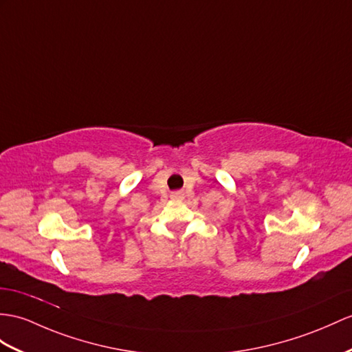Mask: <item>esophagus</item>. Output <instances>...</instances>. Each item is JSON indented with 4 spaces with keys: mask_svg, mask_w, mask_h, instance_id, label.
I'll use <instances>...</instances> for the list:
<instances>
[{
    "mask_svg": "<svg viewBox=\"0 0 352 352\" xmlns=\"http://www.w3.org/2000/svg\"><path fill=\"white\" fill-rule=\"evenodd\" d=\"M170 197H171V200H182L184 192L182 191H175V192L170 194Z\"/></svg>",
    "mask_w": 352,
    "mask_h": 352,
    "instance_id": "1",
    "label": "esophagus"
}]
</instances>
